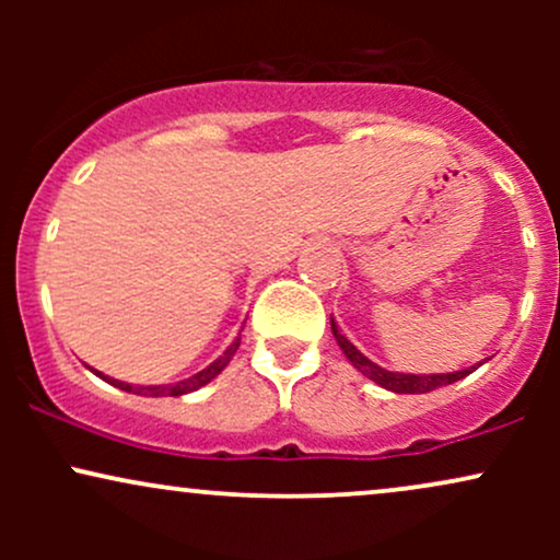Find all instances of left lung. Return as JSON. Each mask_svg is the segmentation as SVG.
I'll return each instance as SVG.
<instances>
[{
  "label": "left lung",
  "instance_id": "left-lung-1",
  "mask_svg": "<svg viewBox=\"0 0 560 560\" xmlns=\"http://www.w3.org/2000/svg\"><path fill=\"white\" fill-rule=\"evenodd\" d=\"M331 331H334V339H337V345L342 347L347 361L355 365L363 376H369L371 382H376L378 387L397 392V395H423V392L445 387V384H453V382H460V378H466L471 371H477L481 365V363H477V365H471V369L453 371V374H421V376L419 374H395V371H387V369H382V365H376L374 361H369V358H365L363 352L358 350V347L337 329L334 318H331Z\"/></svg>",
  "mask_w": 560,
  "mask_h": 560
}]
</instances>
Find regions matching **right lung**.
Here are the masks:
<instances>
[{
  "label": "right lung",
  "mask_w": 560,
  "mask_h": 560,
  "mask_svg": "<svg viewBox=\"0 0 560 560\" xmlns=\"http://www.w3.org/2000/svg\"><path fill=\"white\" fill-rule=\"evenodd\" d=\"M240 342H242V337H236L234 342L226 347V352H223V355L218 358V361L210 363L208 369L199 371V374L184 378V382H176V384H150V387H137V384L118 382V378H110V376L100 374V371H94V369L92 371L100 378H105L107 384H113V387H118V389H124V392H133V395H144V397H178V395H186V392H195L199 387H205V384H208L210 378H215L218 374H221V371L229 365L231 358H234V352H236V347H240Z\"/></svg>",
  "instance_id": "1"
}]
</instances>
